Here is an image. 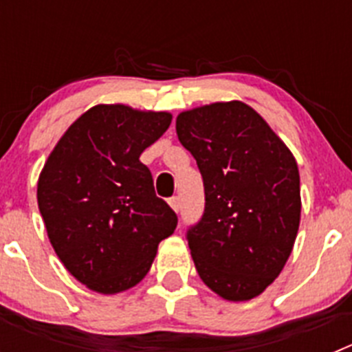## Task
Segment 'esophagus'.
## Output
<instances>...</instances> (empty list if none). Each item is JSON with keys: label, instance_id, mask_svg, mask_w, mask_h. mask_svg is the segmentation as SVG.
Segmentation results:
<instances>
[{"label": "esophagus", "instance_id": "esophagus-1", "mask_svg": "<svg viewBox=\"0 0 352 352\" xmlns=\"http://www.w3.org/2000/svg\"><path fill=\"white\" fill-rule=\"evenodd\" d=\"M169 206L173 208L174 211H178L179 210V199L178 197H170L169 199Z\"/></svg>", "mask_w": 352, "mask_h": 352}]
</instances>
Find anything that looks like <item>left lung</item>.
<instances>
[{"mask_svg": "<svg viewBox=\"0 0 352 352\" xmlns=\"http://www.w3.org/2000/svg\"><path fill=\"white\" fill-rule=\"evenodd\" d=\"M176 133L204 182V214L186 236L201 280L227 301L259 296L280 275L296 241V158L239 100L183 111Z\"/></svg>", "mask_w": 352, "mask_h": 352, "instance_id": "8db88e82", "label": "left lung"}]
</instances>
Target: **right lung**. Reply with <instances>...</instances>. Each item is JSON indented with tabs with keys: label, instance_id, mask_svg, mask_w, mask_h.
<instances>
[{
	"label": "right lung",
	"instance_id": "1",
	"mask_svg": "<svg viewBox=\"0 0 352 352\" xmlns=\"http://www.w3.org/2000/svg\"><path fill=\"white\" fill-rule=\"evenodd\" d=\"M173 114L98 104L61 135L38 176L36 199L49 241L76 280L118 294L149 272L178 217L155 195L139 160Z\"/></svg>",
	"mask_w": 352,
	"mask_h": 352
}]
</instances>
